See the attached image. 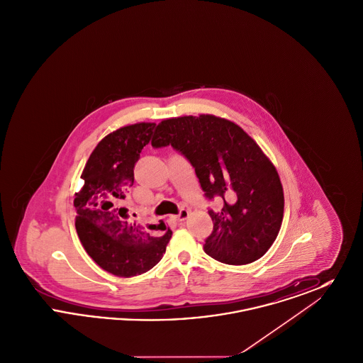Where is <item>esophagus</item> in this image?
<instances>
[{"mask_svg":"<svg viewBox=\"0 0 363 363\" xmlns=\"http://www.w3.org/2000/svg\"><path fill=\"white\" fill-rule=\"evenodd\" d=\"M188 216H189V211L188 209H181L179 213L177 216H174V219L178 220V222H184Z\"/></svg>","mask_w":363,"mask_h":363,"instance_id":"obj_1","label":"esophagus"}]
</instances>
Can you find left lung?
Listing matches in <instances>:
<instances>
[{
	"label": "left lung",
	"instance_id": "1",
	"mask_svg": "<svg viewBox=\"0 0 363 363\" xmlns=\"http://www.w3.org/2000/svg\"><path fill=\"white\" fill-rule=\"evenodd\" d=\"M152 147L172 145L194 167L204 196L223 199L209 209L213 231L208 256L225 264H249L277 240L284 212L283 186L275 166L241 126L211 114L163 120Z\"/></svg>",
	"mask_w": 363,
	"mask_h": 363
}]
</instances>
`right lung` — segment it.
<instances>
[{
	"instance_id": "add662e5",
	"label": "right lung",
	"mask_w": 363,
	"mask_h": 363,
	"mask_svg": "<svg viewBox=\"0 0 363 363\" xmlns=\"http://www.w3.org/2000/svg\"><path fill=\"white\" fill-rule=\"evenodd\" d=\"M154 129L155 123L138 122L102 138L82 173L83 188L74 194L80 242L91 259L116 277H136L154 268L173 234L163 222L138 225L122 207L135 181V164Z\"/></svg>"
}]
</instances>
